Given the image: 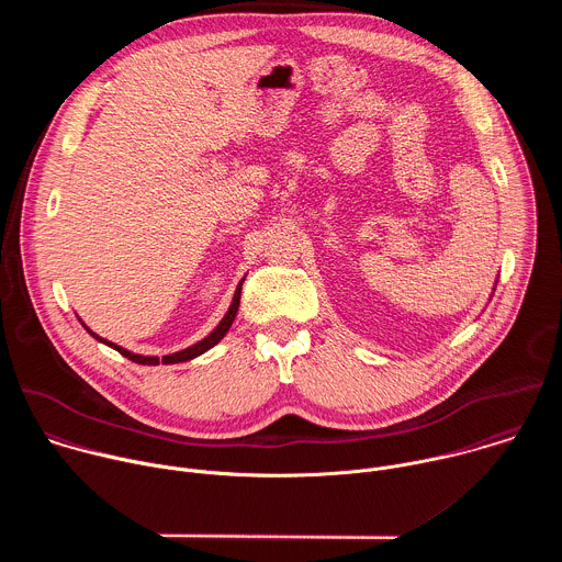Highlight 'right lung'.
Here are the masks:
<instances>
[{"label":"right lung","mask_w":562,"mask_h":562,"mask_svg":"<svg viewBox=\"0 0 562 562\" xmlns=\"http://www.w3.org/2000/svg\"><path fill=\"white\" fill-rule=\"evenodd\" d=\"M247 278V276H245ZM245 278L237 282V286H235V293H233V300H231V304H228V308H226V313H224V317L220 319V325L206 336V338H202L200 342H195V345H191V347H187V349H182V351H176V353H169V356H165V358H157V356H142V353H133V351H128V349H124V347H120V345H115V342H109V340H104V338H100L98 334H93L82 319H79V323H82V327L98 340V342H102V345H106V347H111V349H115V351H120L124 358H128V360H133V362H137V364H178V362H189V360H193V358H198V356H202V353H206L209 349H213L226 334H228V329H231V325H233V319H235V315H237V306H239V293H243V282H245Z\"/></svg>","instance_id":"obj_1"}]
</instances>
